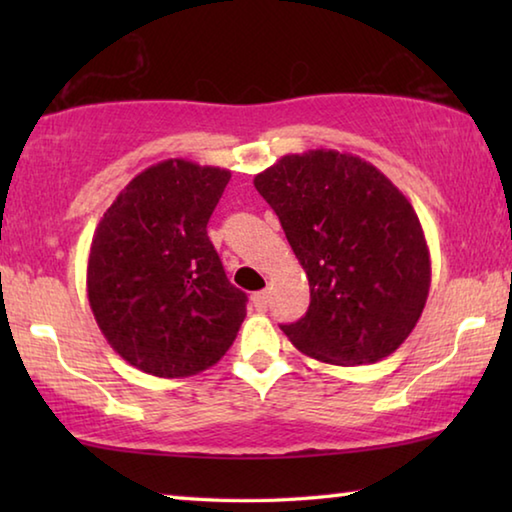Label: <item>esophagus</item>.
Wrapping results in <instances>:
<instances>
[{"label": "esophagus", "instance_id": "34e87169", "mask_svg": "<svg viewBox=\"0 0 512 512\" xmlns=\"http://www.w3.org/2000/svg\"><path fill=\"white\" fill-rule=\"evenodd\" d=\"M253 305H255V309H259V311H266V307H268V293H266V291L253 293Z\"/></svg>", "mask_w": 512, "mask_h": 512}]
</instances>
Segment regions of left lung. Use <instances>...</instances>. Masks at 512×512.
Returning <instances> with one entry per match:
<instances>
[{"label": "left lung", "mask_w": 512, "mask_h": 512, "mask_svg": "<svg viewBox=\"0 0 512 512\" xmlns=\"http://www.w3.org/2000/svg\"><path fill=\"white\" fill-rule=\"evenodd\" d=\"M309 277L311 302L282 325L311 359L361 366L393 354L420 320L431 284L413 205L370 162L316 149L255 176Z\"/></svg>", "instance_id": "1"}]
</instances>
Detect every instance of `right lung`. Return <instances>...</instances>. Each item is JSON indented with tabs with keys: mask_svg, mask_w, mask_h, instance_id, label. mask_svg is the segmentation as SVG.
<instances>
[{
	"mask_svg": "<svg viewBox=\"0 0 512 512\" xmlns=\"http://www.w3.org/2000/svg\"><path fill=\"white\" fill-rule=\"evenodd\" d=\"M228 169L164 160L124 187L99 221L88 259V298L121 359L178 379L214 366L246 318L207 237Z\"/></svg>",
	"mask_w": 512,
	"mask_h": 512,
	"instance_id": "obj_1",
	"label": "right lung"
}]
</instances>
